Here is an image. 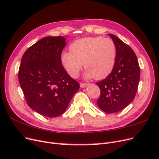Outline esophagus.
<instances>
[{
    "mask_svg": "<svg viewBox=\"0 0 159 159\" xmlns=\"http://www.w3.org/2000/svg\"><path fill=\"white\" fill-rule=\"evenodd\" d=\"M88 86H89V84H82V83L80 84V87L81 88H85L86 87H88Z\"/></svg>",
    "mask_w": 159,
    "mask_h": 159,
    "instance_id": "esophagus-1",
    "label": "esophagus"
}]
</instances>
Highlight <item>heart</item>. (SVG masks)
Returning a JSON list of instances; mask_svg holds the SVG:
<instances>
[{
    "instance_id": "heart-1",
    "label": "heart",
    "mask_w": 159,
    "mask_h": 159,
    "mask_svg": "<svg viewBox=\"0 0 159 159\" xmlns=\"http://www.w3.org/2000/svg\"><path fill=\"white\" fill-rule=\"evenodd\" d=\"M69 52L61 54V62L71 78H76L82 69L86 79L103 80L111 73L117 50L113 40L102 36L85 37L74 42Z\"/></svg>"
}]
</instances>
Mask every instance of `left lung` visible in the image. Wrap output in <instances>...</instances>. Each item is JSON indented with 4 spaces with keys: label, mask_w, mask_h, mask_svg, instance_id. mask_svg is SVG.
Returning <instances> with one entry per match:
<instances>
[{
    "label": "left lung",
    "mask_w": 159,
    "mask_h": 159,
    "mask_svg": "<svg viewBox=\"0 0 159 159\" xmlns=\"http://www.w3.org/2000/svg\"><path fill=\"white\" fill-rule=\"evenodd\" d=\"M108 35L116 46V60L111 73L96 83L101 90L97 103L103 111L113 113L123 110L133 101L140 79V68L131 48L115 35Z\"/></svg>",
    "instance_id": "1"
}]
</instances>
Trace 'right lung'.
Instances as JSON below:
<instances>
[{"label": "right lung", "mask_w": 159, "mask_h": 159, "mask_svg": "<svg viewBox=\"0 0 159 159\" xmlns=\"http://www.w3.org/2000/svg\"><path fill=\"white\" fill-rule=\"evenodd\" d=\"M66 41L62 36L42 38L25 52L19 68V83L28 105L48 117L64 113L80 89L61 65Z\"/></svg>", "instance_id": "obj_1"}]
</instances>
